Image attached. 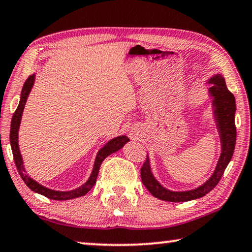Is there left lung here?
<instances>
[{
	"label": "left lung",
	"instance_id": "left-lung-1",
	"mask_svg": "<svg viewBox=\"0 0 252 252\" xmlns=\"http://www.w3.org/2000/svg\"><path fill=\"white\" fill-rule=\"evenodd\" d=\"M211 84L208 89V94L213 98V113H214L216 127L220 133V157L216 164V168L206 183L199 187L187 191H172L164 188L163 186L154 178L151 171L150 158L146 157L144 164L141 168V178L143 185L148 188V190L154 197L165 202L179 203L188 202V200L200 198L214 189L216 185L222 178L227 164L230 163L235 148V139H237V128H235V98L231 94L225 84V80L220 74H216L208 80Z\"/></svg>",
	"mask_w": 252,
	"mask_h": 252
}]
</instances>
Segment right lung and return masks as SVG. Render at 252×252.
<instances>
[{"mask_svg":"<svg viewBox=\"0 0 252 252\" xmlns=\"http://www.w3.org/2000/svg\"><path fill=\"white\" fill-rule=\"evenodd\" d=\"M34 76H36L34 74L30 75L28 79H27L25 84H23L21 96H20V102H19V106L17 108V110L14 111V114L12 116V121H11L10 143H11V149H12V153H13L14 163H15V165H17L19 175L21 176L22 180L25 181V184L28 186V187L32 189V191L40 193V195L47 197V198H49V199L67 200V199L76 198V197L84 196L87 192L90 191L91 188L95 185L96 177H98L99 169H100V165H101V163H102V161L108 156H110L111 153H115V152H117L118 150H121L123 146L129 141V138L125 136V135H123V136L115 137L113 139H110V141L108 142L102 149H100L98 154H96V157H95L94 170H92L91 176L89 177L87 183L83 184L82 186H80L79 188L73 189V190H69V191H59V190H53V189L46 188L45 186H41L40 184H38L37 181H34L32 179V178H30L29 175H27L25 165H23L20 150H19V144H18V133H19V127H20V123H21L22 113H23V109H25L27 99H28L30 91H32V89L33 87Z\"/></svg>","mask_w":252,"mask_h":252,"instance_id":"add662e5","label":"right lung"}]
</instances>
